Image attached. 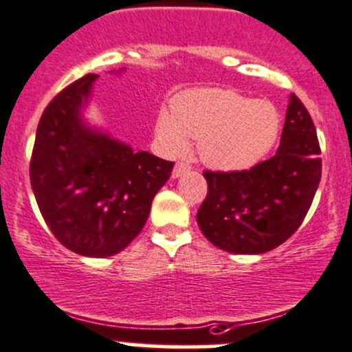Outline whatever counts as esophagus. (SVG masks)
Masks as SVG:
<instances>
[{"label":"esophagus","mask_w":352,"mask_h":352,"mask_svg":"<svg viewBox=\"0 0 352 352\" xmlns=\"http://www.w3.org/2000/svg\"><path fill=\"white\" fill-rule=\"evenodd\" d=\"M191 169V166L188 164V162H176V166H175V169H173V177H179V176H183L184 173H188Z\"/></svg>","instance_id":"esophagus-1"}]
</instances>
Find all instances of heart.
Segmentation results:
<instances>
[{
	"label": "heart",
	"mask_w": 352,
	"mask_h": 352,
	"mask_svg": "<svg viewBox=\"0 0 352 352\" xmlns=\"http://www.w3.org/2000/svg\"><path fill=\"white\" fill-rule=\"evenodd\" d=\"M280 114L272 102L232 90L195 89L179 94L173 116L162 113L155 133L171 154L198 140L200 159L217 171H241L262 161L276 144Z\"/></svg>",
	"instance_id": "1"
}]
</instances>
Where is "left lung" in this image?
Wrapping results in <instances>:
<instances>
[{
    "label": "left lung",
    "mask_w": 352,
    "mask_h": 352,
    "mask_svg": "<svg viewBox=\"0 0 352 352\" xmlns=\"http://www.w3.org/2000/svg\"><path fill=\"white\" fill-rule=\"evenodd\" d=\"M315 124L291 94L276 155L250 171H205L208 191L197 212L205 238L236 255H260L301 226L322 177Z\"/></svg>",
    "instance_id": "left-lung-1"
}]
</instances>
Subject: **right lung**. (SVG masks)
<instances>
[{"label":"right lung","instance_id":"right-lung-1","mask_svg":"<svg viewBox=\"0 0 352 352\" xmlns=\"http://www.w3.org/2000/svg\"><path fill=\"white\" fill-rule=\"evenodd\" d=\"M97 78L89 73L76 80L46 107L37 126L30 184L58 241L82 256L102 258L123 252L140 234L175 164L133 151L90 123L85 114Z\"/></svg>","mask_w":352,"mask_h":352}]
</instances>
